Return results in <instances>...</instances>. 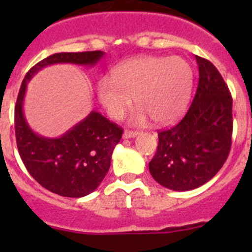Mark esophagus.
Here are the masks:
<instances>
[{"label":"esophagus","mask_w":252,"mask_h":252,"mask_svg":"<svg viewBox=\"0 0 252 252\" xmlns=\"http://www.w3.org/2000/svg\"><path fill=\"white\" fill-rule=\"evenodd\" d=\"M139 134V131H134V130H124L123 133V138L124 139H130V138H135L136 135Z\"/></svg>","instance_id":"esophagus-1"}]
</instances>
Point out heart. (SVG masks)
Segmentation results:
<instances>
[{"label": "heart", "instance_id": "obj_1", "mask_svg": "<svg viewBox=\"0 0 252 252\" xmlns=\"http://www.w3.org/2000/svg\"><path fill=\"white\" fill-rule=\"evenodd\" d=\"M192 79L191 65L182 57H138L114 68L112 81H98L97 96L114 119L123 117L134 97L139 107L135 123H145L150 117L157 124H169L187 107Z\"/></svg>", "mask_w": 252, "mask_h": 252}]
</instances>
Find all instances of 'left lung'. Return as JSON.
Returning a JSON list of instances; mask_svg holds the SVG:
<instances>
[{"label":"left lung","instance_id":"1","mask_svg":"<svg viewBox=\"0 0 252 252\" xmlns=\"http://www.w3.org/2000/svg\"><path fill=\"white\" fill-rule=\"evenodd\" d=\"M199 84L184 118L158 131V145L149 163L152 178L175 191L196 189L212 179L232 146L233 98L217 68L196 56Z\"/></svg>","mask_w":252,"mask_h":252}]
</instances>
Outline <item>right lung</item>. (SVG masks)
I'll return each instance as SVG.
<instances>
[{"instance_id": "obj_1", "label": "right lung", "mask_w": 252, "mask_h": 252, "mask_svg": "<svg viewBox=\"0 0 252 252\" xmlns=\"http://www.w3.org/2000/svg\"><path fill=\"white\" fill-rule=\"evenodd\" d=\"M102 56V51L55 53L30 68L20 85L14 107V128L20 158L41 187L61 196L83 197L101 184L110 169L112 152L121 140L123 129L93 111L61 138L37 135L29 128L23 113L27 84L46 65L56 63L94 65Z\"/></svg>"}]
</instances>
